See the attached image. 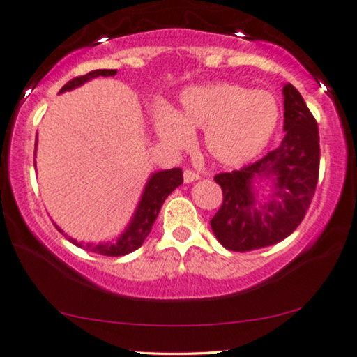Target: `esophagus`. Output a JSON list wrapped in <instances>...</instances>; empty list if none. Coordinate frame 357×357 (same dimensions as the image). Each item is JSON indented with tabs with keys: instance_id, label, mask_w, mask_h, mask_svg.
<instances>
[{
	"instance_id": "esophagus-1",
	"label": "esophagus",
	"mask_w": 357,
	"mask_h": 357,
	"mask_svg": "<svg viewBox=\"0 0 357 357\" xmlns=\"http://www.w3.org/2000/svg\"><path fill=\"white\" fill-rule=\"evenodd\" d=\"M199 178V174L191 171V169H186V171L183 172V180L185 183H191V182H196V180Z\"/></svg>"
}]
</instances>
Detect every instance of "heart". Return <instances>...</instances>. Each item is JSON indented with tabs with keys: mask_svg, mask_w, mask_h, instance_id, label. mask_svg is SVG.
<instances>
[{
	"mask_svg": "<svg viewBox=\"0 0 357 357\" xmlns=\"http://www.w3.org/2000/svg\"><path fill=\"white\" fill-rule=\"evenodd\" d=\"M278 121L279 107L271 94L218 83L183 91L177 113H156V130L166 144L185 148L191 144V129H204L213 160L234 166L259 155Z\"/></svg>",
	"mask_w": 357,
	"mask_h": 357,
	"instance_id": "b5f03b06",
	"label": "heart"
}]
</instances>
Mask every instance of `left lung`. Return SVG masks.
Masks as SVG:
<instances>
[{
	"mask_svg": "<svg viewBox=\"0 0 357 357\" xmlns=\"http://www.w3.org/2000/svg\"><path fill=\"white\" fill-rule=\"evenodd\" d=\"M284 94L281 145L239 171L217 174L223 202L211 220L212 231L225 249L249 252L286 239L297 229L314 196L319 177V130L303 97L292 84ZM257 178L272 180L266 203L256 201Z\"/></svg>",
	"mask_w": 357,
	"mask_h": 357,
	"instance_id": "obj_1",
	"label": "left lung"
}]
</instances>
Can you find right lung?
Segmentation results:
<instances>
[{"label":"right lung","mask_w":357,"mask_h":357,"mask_svg":"<svg viewBox=\"0 0 357 357\" xmlns=\"http://www.w3.org/2000/svg\"><path fill=\"white\" fill-rule=\"evenodd\" d=\"M116 75V70H94L89 71L87 75L76 76L71 81H68L62 89H60V94L65 91H71L75 87L87 83V81L97 78V76H114ZM183 183V174L182 169L175 167L169 169V171H160L155 172L148 180L145 185L144 193H142V199L137 206L135 213L130 220L129 227L126 228L123 234H119L116 241L113 243H105V244H91V243H79L70 236L63 234L62 229H60L57 225L56 228L63 236H67L70 243H73L78 248L84 249L87 252H94V254L107 255V257H119L130 254L140 248L146 239V236L150 234L153 223H155L158 213L161 211V206L166 201V197L172 193V191Z\"/></svg>","instance_id":"right-lung-1"}]
</instances>
